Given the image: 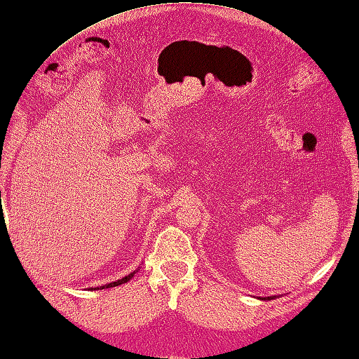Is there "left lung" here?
Listing matches in <instances>:
<instances>
[{
    "instance_id": "obj_1",
    "label": "left lung",
    "mask_w": 359,
    "mask_h": 359,
    "mask_svg": "<svg viewBox=\"0 0 359 359\" xmlns=\"http://www.w3.org/2000/svg\"><path fill=\"white\" fill-rule=\"evenodd\" d=\"M271 299H274V296H271V297H267V299H264V300H271Z\"/></svg>"
}]
</instances>
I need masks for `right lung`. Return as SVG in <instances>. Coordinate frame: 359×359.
<instances>
[{
	"label": "right lung",
	"mask_w": 359,
	"mask_h": 359,
	"mask_svg": "<svg viewBox=\"0 0 359 359\" xmlns=\"http://www.w3.org/2000/svg\"><path fill=\"white\" fill-rule=\"evenodd\" d=\"M135 273L136 271H133V273H130L128 276H126V278H123V279H118L116 282H110V283H106V285H103V287H97V288H90V290H104V288H112V287H118V285H121V283H126V282H128L130 280L133 276H135Z\"/></svg>",
	"instance_id": "obj_1"
}]
</instances>
